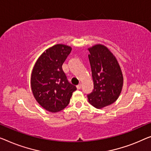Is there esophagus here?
Segmentation results:
<instances>
[{"label":"esophagus","mask_w":151,"mask_h":151,"mask_svg":"<svg viewBox=\"0 0 151 151\" xmlns=\"http://www.w3.org/2000/svg\"><path fill=\"white\" fill-rule=\"evenodd\" d=\"M81 86H82L81 83H79L78 85H76V88H77L78 89H80L81 88Z\"/></svg>","instance_id":"34e87169"}]
</instances>
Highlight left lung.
Returning <instances> with one entry per match:
<instances>
[{
  "label": "left lung",
  "mask_w": 151,
  "mask_h": 151,
  "mask_svg": "<svg viewBox=\"0 0 151 151\" xmlns=\"http://www.w3.org/2000/svg\"><path fill=\"white\" fill-rule=\"evenodd\" d=\"M88 50L93 81V91L87 95L88 102L101 109L112 104L120 96L123 73L115 56L104 45H95Z\"/></svg>",
  "instance_id": "left-lung-1"
}]
</instances>
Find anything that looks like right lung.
<instances>
[{"label":"right lung","mask_w":151,"mask_h":151,"mask_svg":"<svg viewBox=\"0 0 151 151\" xmlns=\"http://www.w3.org/2000/svg\"><path fill=\"white\" fill-rule=\"evenodd\" d=\"M71 47L57 44L42 53L31 75L33 96L41 106L51 112L66 108L76 87L67 80L62 64L71 52Z\"/></svg>","instance_id":"1"}]
</instances>
